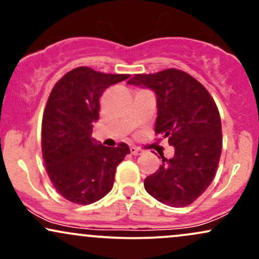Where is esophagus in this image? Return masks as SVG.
<instances>
[{"label": "esophagus", "instance_id": "esophagus-1", "mask_svg": "<svg viewBox=\"0 0 259 259\" xmlns=\"http://www.w3.org/2000/svg\"><path fill=\"white\" fill-rule=\"evenodd\" d=\"M130 152H132L134 156H140V154H142V150H140V148L135 146H132L130 147Z\"/></svg>", "mask_w": 259, "mask_h": 259}]
</instances>
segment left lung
I'll use <instances>...</instances> for the list:
<instances>
[{
    "mask_svg": "<svg viewBox=\"0 0 259 259\" xmlns=\"http://www.w3.org/2000/svg\"><path fill=\"white\" fill-rule=\"evenodd\" d=\"M129 85L154 91L157 119L154 132L175 148L170 159L144 181L152 197L171 207H185L207 190L222 154V121L207 89L183 70L135 74Z\"/></svg>",
    "mask_w": 259,
    "mask_h": 259,
    "instance_id": "1",
    "label": "left lung"
}]
</instances>
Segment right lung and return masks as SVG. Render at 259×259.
<instances>
[{
	"mask_svg": "<svg viewBox=\"0 0 259 259\" xmlns=\"http://www.w3.org/2000/svg\"><path fill=\"white\" fill-rule=\"evenodd\" d=\"M129 76L79 67L53 86L42 117L41 148L50 180L65 200L94 203L112 190L115 169L130 153L129 146H102L91 134L100 117V97Z\"/></svg>",
	"mask_w": 259,
	"mask_h": 259,
	"instance_id": "right-lung-1",
	"label": "right lung"
}]
</instances>
